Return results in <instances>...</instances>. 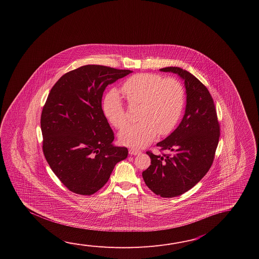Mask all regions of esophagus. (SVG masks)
<instances>
[{
  "label": "esophagus",
  "mask_w": 259,
  "mask_h": 259,
  "mask_svg": "<svg viewBox=\"0 0 259 259\" xmlns=\"http://www.w3.org/2000/svg\"><path fill=\"white\" fill-rule=\"evenodd\" d=\"M128 153L132 155H136V154H141V151L138 150V149L131 148L128 150Z\"/></svg>",
  "instance_id": "esophagus-1"
}]
</instances>
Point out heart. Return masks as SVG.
<instances>
[{
	"label": "heart",
	"mask_w": 259,
	"mask_h": 259,
	"mask_svg": "<svg viewBox=\"0 0 259 259\" xmlns=\"http://www.w3.org/2000/svg\"><path fill=\"white\" fill-rule=\"evenodd\" d=\"M121 91L130 105L141 106V122L125 127L119 133L123 144L143 147L151 143L157 133L168 135L180 121L185 104V91L176 78H165L158 74L140 73L128 77ZM103 112L116 128L127 125L126 109L116 90L108 92L103 101Z\"/></svg>",
	"instance_id": "1"
}]
</instances>
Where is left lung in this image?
I'll return each mask as SVG.
<instances>
[{"instance_id": "1", "label": "left lung", "mask_w": 259, "mask_h": 259, "mask_svg": "<svg viewBox=\"0 0 259 259\" xmlns=\"http://www.w3.org/2000/svg\"><path fill=\"white\" fill-rule=\"evenodd\" d=\"M178 74L184 80L187 104L181 124L164 141L156 144L160 151H147L151 165L143 172L147 187L156 195L171 198L186 193L208 172L215 158L220 127L214 101L198 78L181 67L160 69Z\"/></svg>"}]
</instances>
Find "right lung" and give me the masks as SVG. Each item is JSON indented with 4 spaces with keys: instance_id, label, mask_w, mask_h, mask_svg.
<instances>
[{
    "instance_id": "obj_1",
    "label": "right lung",
    "mask_w": 259,
    "mask_h": 259,
    "mask_svg": "<svg viewBox=\"0 0 259 259\" xmlns=\"http://www.w3.org/2000/svg\"><path fill=\"white\" fill-rule=\"evenodd\" d=\"M132 73L87 65L58 79L45 102L40 127L50 167L69 191L91 195L108 182L127 149L113 145L114 132L102 109L105 89Z\"/></svg>"
}]
</instances>
